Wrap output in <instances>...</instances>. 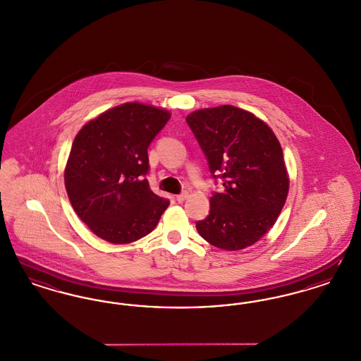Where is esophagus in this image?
Masks as SVG:
<instances>
[{
    "instance_id": "1",
    "label": "esophagus",
    "mask_w": 361,
    "mask_h": 361,
    "mask_svg": "<svg viewBox=\"0 0 361 361\" xmlns=\"http://www.w3.org/2000/svg\"><path fill=\"white\" fill-rule=\"evenodd\" d=\"M188 193H187V192H184V193H181V195H177V196H176V200H177L178 203H183L184 200H187V199H188Z\"/></svg>"
}]
</instances>
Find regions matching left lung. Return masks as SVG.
<instances>
[{
	"instance_id": "8db88e82",
	"label": "left lung",
	"mask_w": 361,
	"mask_h": 361,
	"mask_svg": "<svg viewBox=\"0 0 361 361\" xmlns=\"http://www.w3.org/2000/svg\"><path fill=\"white\" fill-rule=\"evenodd\" d=\"M187 121L212 176L224 178V190L211 197L209 215L196 224L197 233L230 252L255 245L272 228L288 196L279 139L265 121L234 105L193 111Z\"/></svg>"
}]
</instances>
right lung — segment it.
I'll return each mask as SVG.
<instances>
[{"mask_svg": "<svg viewBox=\"0 0 361 361\" xmlns=\"http://www.w3.org/2000/svg\"><path fill=\"white\" fill-rule=\"evenodd\" d=\"M169 119L164 108L124 103L87 121L74 137L65 187L75 214L99 238L118 245L140 240L169 206L145 178L147 147Z\"/></svg>", "mask_w": 361, "mask_h": 361, "instance_id": "add662e5", "label": "right lung"}]
</instances>
